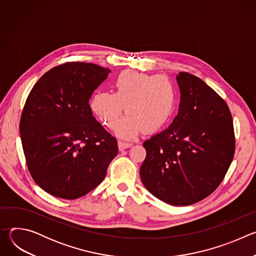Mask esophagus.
Masks as SVG:
<instances>
[{"mask_svg": "<svg viewBox=\"0 0 256 256\" xmlns=\"http://www.w3.org/2000/svg\"><path fill=\"white\" fill-rule=\"evenodd\" d=\"M118 150H120V151H122V150H126V149L130 148V146H132V144H130V142H126L118 140Z\"/></svg>", "mask_w": 256, "mask_h": 256, "instance_id": "esophagus-1", "label": "esophagus"}]
</instances>
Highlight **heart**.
Masks as SVG:
<instances>
[{"mask_svg": "<svg viewBox=\"0 0 256 256\" xmlns=\"http://www.w3.org/2000/svg\"><path fill=\"white\" fill-rule=\"evenodd\" d=\"M175 104L176 91L169 79L126 70L116 78L112 94L98 92L91 97L90 109L103 126L112 128L126 107L128 116L118 122L116 134L132 138L142 128L154 132L163 128L171 118Z\"/></svg>", "mask_w": 256, "mask_h": 256, "instance_id": "1", "label": "heart"}]
</instances>
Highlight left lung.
I'll use <instances>...</instances> for the list:
<instances>
[{"label":"left lung","mask_w":256,"mask_h":256,"mask_svg":"<svg viewBox=\"0 0 256 256\" xmlns=\"http://www.w3.org/2000/svg\"><path fill=\"white\" fill-rule=\"evenodd\" d=\"M178 114L163 132L144 142L140 175L154 196L190 206L208 196L224 179L235 152L226 102L200 78L181 72Z\"/></svg>","instance_id":"8db88e82"}]
</instances>
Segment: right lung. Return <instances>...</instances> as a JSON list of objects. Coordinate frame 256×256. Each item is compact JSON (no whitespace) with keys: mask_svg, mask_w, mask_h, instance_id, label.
Masks as SVG:
<instances>
[{"mask_svg":"<svg viewBox=\"0 0 256 256\" xmlns=\"http://www.w3.org/2000/svg\"><path fill=\"white\" fill-rule=\"evenodd\" d=\"M110 70L66 62L36 82L25 102L20 134L29 172L48 194L79 198L98 186L118 155L116 138L92 116L89 100Z\"/></svg>","mask_w":256,"mask_h":256,"instance_id":"1","label":"right lung"}]
</instances>
